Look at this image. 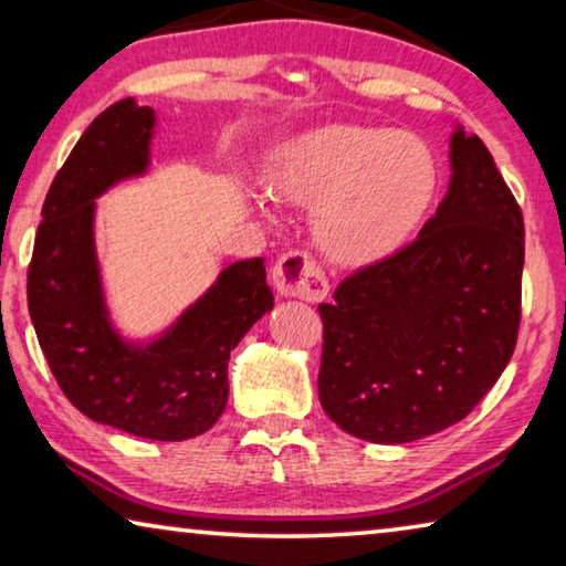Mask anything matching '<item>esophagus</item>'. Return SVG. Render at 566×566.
Instances as JSON below:
<instances>
[{"label": "esophagus", "instance_id": "esophagus-1", "mask_svg": "<svg viewBox=\"0 0 566 566\" xmlns=\"http://www.w3.org/2000/svg\"><path fill=\"white\" fill-rule=\"evenodd\" d=\"M274 286L284 300L322 302L329 294V282L310 254L286 252L274 264Z\"/></svg>", "mask_w": 566, "mask_h": 566}]
</instances>
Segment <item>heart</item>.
Listing matches in <instances>:
<instances>
[{
	"label": "heart",
	"mask_w": 566,
	"mask_h": 566,
	"mask_svg": "<svg viewBox=\"0 0 566 566\" xmlns=\"http://www.w3.org/2000/svg\"><path fill=\"white\" fill-rule=\"evenodd\" d=\"M262 181L274 202L310 209L312 239L332 264L364 270L415 237L434 205L439 165L417 134L327 122L276 142Z\"/></svg>",
	"instance_id": "heart-1"
}]
</instances>
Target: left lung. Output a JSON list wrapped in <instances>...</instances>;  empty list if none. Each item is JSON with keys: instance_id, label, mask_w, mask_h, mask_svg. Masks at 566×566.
<instances>
[{"instance_id": "obj_1", "label": "left lung", "mask_w": 566, "mask_h": 566, "mask_svg": "<svg viewBox=\"0 0 566 566\" xmlns=\"http://www.w3.org/2000/svg\"><path fill=\"white\" fill-rule=\"evenodd\" d=\"M447 195L391 260L319 304V401L334 424L407 444L462 421L512 359L522 317L524 219L490 149L457 124Z\"/></svg>"}]
</instances>
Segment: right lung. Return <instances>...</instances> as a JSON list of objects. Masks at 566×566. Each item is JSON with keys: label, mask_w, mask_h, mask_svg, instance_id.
Instances as JSON below:
<instances>
[{"label": "right lung", "mask_w": 566, "mask_h": 566, "mask_svg": "<svg viewBox=\"0 0 566 566\" xmlns=\"http://www.w3.org/2000/svg\"><path fill=\"white\" fill-rule=\"evenodd\" d=\"M157 112L122 99L82 134L42 207L27 274L32 324L64 397L122 432L181 442L212 429L229 397V354L272 312L264 260L224 266L179 317L145 339H127L104 296L97 199L151 167Z\"/></svg>", "instance_id": "obj_1"}]
</instances>
